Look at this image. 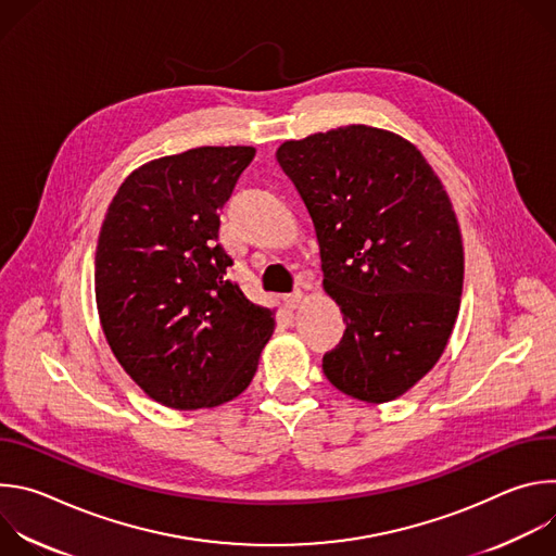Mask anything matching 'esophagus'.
Returning <instances> with one entry per match:
<instances>
[{
    "mask_svg": "<svg viewBox=\"0 0 556 556\" xmlns=\"http://www.w3.org/2000/svg\"><path fill=\"white\" fill-rule=\"evenodd\" d=\"M301 296H303V294H301V290H294L292 294H286V299H283V301H286V305H288L290 309H294V307H299Z\"/></svg>",
    "mask_w": 556,
    "mask_h": 556,
    "instance_id": "34e87169",
    "label": "esophagus"
}]
</instances>
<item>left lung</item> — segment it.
Listing matches in <instances>:
<instances>
[{
  "instance_id": "obj_1",
  "label": "left lung",
  "mask_w": 556,
  "mask_h": 556,
  "mask_svg": "<svg viewBox=\"0 0 556 556\" xmlns=\"http://www.w3.org/2000/svg\"><path fill=\"white\" fill-rule=\"evenodd\" d=\"M277 161L348 326L324 374L352 399H399L438 363L459 309L464 249L440 178L409 140L367 125L286 140Z\"/></svg>"
}]
</instances>
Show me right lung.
Returning <instances> with one entry per match:
<instances>
[{
    "mask_svg": "<svg viewBox=\"0 0 556 556\" xmlns=\"http://www.w3.org/2000/svg\"><path fill=\"white\" fill-rule=\"evenodd\" d=\"M253 147H198L138 167L118 187L97 247L105 339L134 382L172 409L217 407L253 380L273 309L230 279L217 211Z\"/></svg>",
    "mask_w": 556,
    "mask_h": 556,
    "instance_id": "right-lung-1",
    "label": "right lung"
}]
</instances>
